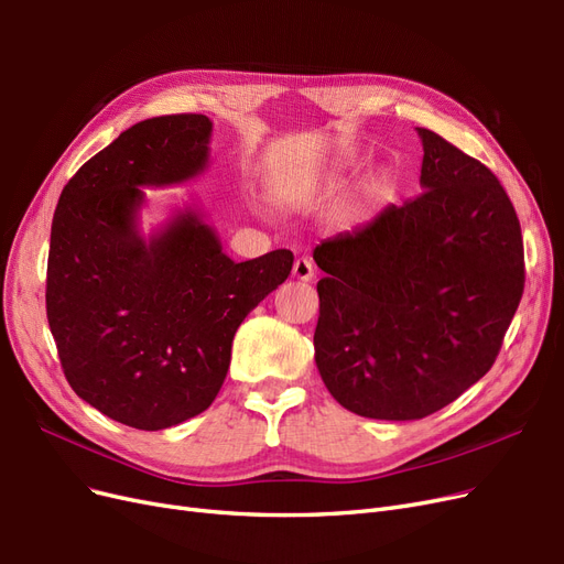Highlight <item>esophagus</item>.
<instances>
[{"instance_id": "1", "label": "esophagus", "mask_w": 564, "mask_h": 564, "mask_svg": "<svg viewBox=\"0 0 564 564\" xmlns=\"http://www.w3.org/2000/svg\"><path fill=\"white\" fill-rule=\"evenodd\" d=\"M294 278L301 282H311L315 278V265L308 256H301V259L294 261Z\"/></svg>"}]
</instances>
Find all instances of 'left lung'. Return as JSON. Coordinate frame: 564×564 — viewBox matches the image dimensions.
I'll return each mask as SVG.
<instances>
[{
  "mask_svg": "<svg viewBox=\"0 0 564 564\" xmlns=\"http://www.w3.org/2000/svg\"><path fill=\"white\" fill-rule=\"evenodd\" d=\"M423 141L416 199L315 247V362L334 400L367 419L440 412L480 381L524 289L513 202L440 133Z\"/></svg>",
  "mask_w": 564,
  "mask_h": 564,
  "instance_id": "obj_1",
  "label": "left lung"
}]
</instances>
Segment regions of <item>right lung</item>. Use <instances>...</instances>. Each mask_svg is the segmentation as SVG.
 Masks as SVG:
<instances>
[{"instance_id":"right-lung-1","label":"right lung","mask_w":564,"mask_h":564,"mask_svg":"<svg viewBox=\"0 0 564 564\" xmlns=\"http://www.w3.org/2000/svg\"><path fill=\"white\" fill-rule=\"evenodd\" d=\"M209 133V117L195 112L133 124L67 181L51 224L46 317L65 379L139 431L209 409L237 327L294 265L289 249L230 261L195 214L148 245L135 232L139 185L202 172Z\"/></svg>"}]
</instances>
